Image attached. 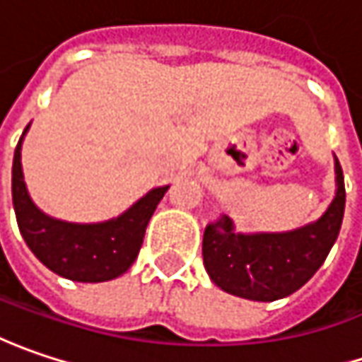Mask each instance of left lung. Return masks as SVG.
<instances>
[{
  "label": "left lung",
  "mask_w": 362,
  "mask_h": 362,
  "mask_svg": "<svg viewBox=\"0 0 362 362\" xmlns=\"http://www.w3.org/2000/svg\"><path fill=\"white\" fill-rule=\"evenodd\" d=\"M337 192L326 211L281 233H241L233 221L209 225L202 237L204 269L214 286L253 302H275L298 291L330 253L344 216V176L334 156Z\"/></svg>",
  "instance_id": "1"
}]
</instances>
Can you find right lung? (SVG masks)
Returning <instances> with one entry per match:
<instances>
[{"label":"right lung","mask_w":362,"mask_h":362,"mask_svg":"<svg viewBox=\"0 0 362 362\" xmlns=\"http://www.w3.org/2000/svg\"><path fill=\"white\" fill-rule=\"evenodd\" d=\"M18 141L11 165V200L18 227L30 251L50 272L83 284H99L123 275L137 259L146 227L170 186H158L113 218L101 223H71L40 211L28 192Z\"/></svg>","instance_id":"add662e5"}]
</instances>
